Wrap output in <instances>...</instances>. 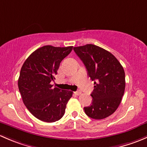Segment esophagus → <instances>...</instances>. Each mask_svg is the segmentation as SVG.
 <instances>
[{"instance_id":"34e87169","label":"esophagus","mask_w":147,"mask_h":147,"mask_svg":"<svg viewBox=\"0 0 147 147\" xmlns=\"http://www.w3.org/2000/svg\"><path fill=\"white\" fill-rule=\"evenodd\" d=\"M75 94H76V95H80V94H82V92H81L80 91H77V92H75Z\"/></svg>"}]
</instances>
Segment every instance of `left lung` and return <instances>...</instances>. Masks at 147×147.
Returning a JSON list of instances; mask_svg holds the SVG:
<instances>
[{
	"label": "left lung",
	"mask_w": 147,
	"mask_h": 147,
	"mask_svg": "<svg viewBox=\"0 0 147 147\" xmlns=\"http://www.w3.org/2000/svg\"><path fill=\"white\" fill-rule=\"evenodd\" d=\"M74 51L84 63L87 75L94 81L90 95L92 105L84 112L94 119H102L114 113L121 103L125 90V73L117 59L99 46L87 44L75 47Z\"/></svg>",
	"instance_id": "8db88e82"
}]
</instances>
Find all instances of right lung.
I'll list each match as a JSON object with an SVG mask.
<instances>
[{
	"label": "right lung",
	"mask_w": 147,
	"mask_h": 147,
	"mask_svg": "<svg viewBox=\"0 0 147 147\" xmlns=\"http://www.w3.org/2000/svg\"><path fill=\"white\" fill-rule=\"evenodd\" d=\"M72 46L45 45L26 59L18 78L19 91L28 110L37 119L54 122L64 115L72 92L53 87L62 60L72 50Z\"/></svg>",
	"instance_id": "right-lung-1"
}]
</instances>
